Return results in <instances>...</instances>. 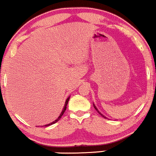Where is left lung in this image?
I'll return each instance as SVG.
<instances>
[{
	"label": "left lung",
	"mask_w": 156,
	"mask_h": 156,
	"mask_svg": "<svg viewBox=\"0 0 156 156\" xmlns=\"http://www.w3.org/2000/svg\"><path fill=\"white\" fill-rule=\"evenodd\" d=\"M93 105H94V108H95V109H96V111H98V113H99V114H100V115H101V116H103V118H106V117H105V116H104V115H103V114H101V113H100V111H99V110H98V108H97V107H96V106H95V105H94V103H93Z\"/></svg>",
	"instance_id": "1"
}]
</instances>
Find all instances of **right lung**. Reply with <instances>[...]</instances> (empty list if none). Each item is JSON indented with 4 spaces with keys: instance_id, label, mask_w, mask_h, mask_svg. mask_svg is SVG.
<instances>
[{
    "instance_id": "right-lung-1",
    "label": "right lung",
    "mask_w": 156,
    "mask_h": 156,
    "mask_svg": "<svg viewBox=\"0 0 156 156\" xmlns=\"http://www.w3.org/2000/svg\"><path fill=\"white\" fill-rule=\"evenodd\" d=\"M69 99H70V96L68 97V98H67V100H65V105H64V108H63V109H62V112L61 113H60V115H59V116L58 117V118L57 119H56V120H54V121H53V122H51V123H48V124H46V125H44V126H51V125H52V124H53V123H56V122H58V120H60V118H62V116L63 115V114H64V112H65V110H66V108H67V105H68V101H69Z\"/></svg>"
}]
</instances>
